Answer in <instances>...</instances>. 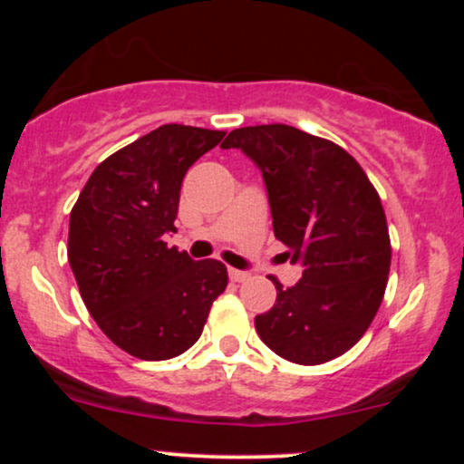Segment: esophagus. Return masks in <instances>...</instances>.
<instances>
[{
    "label": "esophagus",
    "instance_id": "obj_1",
    "mask_svg": "<svg viewBox=\"0 0 464 464\" xmlns=\"http://www.w3.org/2000/svg\"><path fill=\"white\" fill-rule=\"evenodd\" d=\"M228 276H231V281H237V284H242V281L250 279V273H244V270H236V268H228Z\"/></svg>",
    "mask_w": 464,
    "mask_h": 464
}]
</instances>
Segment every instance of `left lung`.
<instances>
[{
    "instance_id": "1",
    "label": "left lung",
    "mask_w": 464,
    "mask_h": 464,
    "mask_svg": "<svg viewBox=\"0 0 464 464\" xmlns=\"http://www.w3.org/2000/svg\"><path fill=\"white\" fill-rule=\"evenodd\" d=\"M262 169L275 237L296 285L276 287V301L255 316L259 338L295 364H323L347 353L371 327L384 299L391 237L380 194L344 148L287 124L228 132Z\"/></svg>"
}]
</instances>
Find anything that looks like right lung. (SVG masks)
Returning <instances> with one entry per match:
<instances>
[{
    "instance_id": "right-lung-1",
    "label": "right lung",
    "mask_w": 464,
    "mask_h": 464,
    "mask_svg": "<svg viewBox=\"0 0 464 464\" xmlns=\"http://www.w3.org/2000/svg\"><path fill=\"white\" fill-rule=\"evenodd\" d=\"M225 132L165 124L104 159L69 214L67 257L84 305L111 343L169 360L200 338L228 284L218 259L168 248L180 185Z\"/></svg>"
}]
</instances>
